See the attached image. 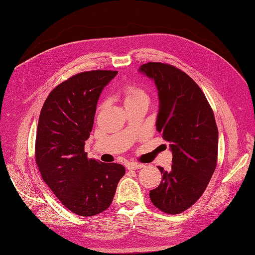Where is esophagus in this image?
Listing matches in <instances>:
<instances>
[{
  "label": "esophagus",
  "instance_id": "esophagus-1",
  "mask_svg": "<svg viewBox=\"0 0 255 255\" xmlns=\"http://www.w3.org/2000/svg\"><path fill=\"white\" fill-rule=\"evenodd\" d=\"M143 165H144V164H142V163H137V162H129V163H128L127 168H128V170H138V169H141Z\"/></svg>",
  "mask_w": 255,
  "mask_h": 255
}]
</instances>
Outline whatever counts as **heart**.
I'll return each mask as SVG.
<instances>
[{"label":"heart","mask_w":255,"mask_h":255,"mask_svg":"<svg viewBox=\"0 0 255 255\" xmlns=\"http://www.w3.org/2000/svg\"><path fill=\"white\" fill-rule=\"evenodd\" d=\"M124 94H125V100L126 103L134 101L140 97H147L146 94L139 87L135 85H127L124 89Z\"/></svg>","instance_id":"1"}]
</instances>
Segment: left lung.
<instances>
[{"instance_id":"left-lung-1","label":"left lung","mask_w":255,"mask_h":255,"mask_svg":"<svg viewBox=\"0 0 255 255\" xmlns=\"http://www.w3.org/2000/svg\"><path fill=\"white\" fill-rule=\"evenodd\" d=\"M139 73L154 81L159 110L156 129L170 142L172 170L162 174L150 191L153 205L168 214H178L194 205L211 179L217 161L218 129L213 111L191 77L170 64L150 62Z\"/></svg>"}]
</instances>
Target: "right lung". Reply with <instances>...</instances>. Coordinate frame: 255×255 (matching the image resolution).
<instances>
[{
  "label": "right lung",
  "instance_id": "right-lung-1",
  "mask_svg": "<svg viewBox=\"0 0 255 255\" xmlns=\"http://www.w3.org/2000/svg\"><path fill=\"white\" fill-rule=\"evenodd\" d=\"M118 72L92 71L71 77L50 92L40 113L36 162L41 176L57 198L80 216L107 210L124 165L89 159L84 152L97 102Z\"/></svg>",
  "mask_w": 255,
  "mask_h": 255
}]
</instances>
